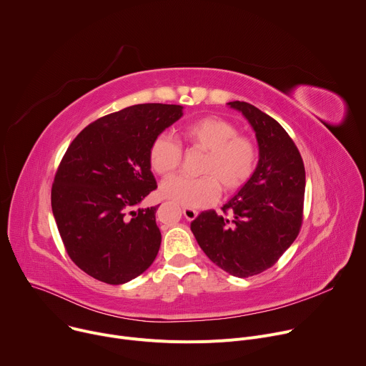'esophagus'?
<instances>
[{
	"instance_id": "34e87169",
	"label": "esophagus",
	"mask_w": 366,
	"mask_h": 366,
	"mask_svg": "<svg viewBox=\"0 0 366 366\" xmlns=\"http://www.w3.org/2000/svg\"><path fill=\"white\" fill-rule=\"evenodd\" d=\"M182 213H184V216H185V219L187 220H195L197 219V216H198V212L197 210H194V208H191V207H184L182 208Z\"/></svg>"
}]
</instances>
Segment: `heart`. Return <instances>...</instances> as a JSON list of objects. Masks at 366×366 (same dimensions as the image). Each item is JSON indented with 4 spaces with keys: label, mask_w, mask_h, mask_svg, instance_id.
<instances>
[{
    "label": "heart",
    "mask_w": 366,
    "mask_h": 366,
    "mask_svg": "<svg viewBox=\"0 0 366 366\" xmlns=\"http://www.w3.org/2000/svg\"><path fill=\"white\" fill-rule=\"evenodd\" d=\"M182 140L192 149L207 152L199 174L201 178L177 175L161 185L164 198L184 207H205L217 201L220 187L226 192L242 188L253 175L257 164L254 142L237 134V127L216 116H207L185 124ZM182 159L181 146L168 136H158L149 149V164L154 174H174Z\"/></svg>",
    "instance_id": "1"
}]
</instances>
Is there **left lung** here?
I'll use <instances>...</instances> for the list:
<instances>
[{"label":"left lung","mask_w":366,"mask_h":366,"mask_svg":"<svg viewBox=\"0 0 366 366\" xmlns=\"http://www.w3.org/2000/svg\"><path fill=\"white\" fill-rule=\"evenodd\" d=\"M254 130L259 161L250 179L223 205L191 223L199 247L219 268L237 278L271 268L292 244L302 223L305 169L284 127L244 101L227 102Z\"/></svg>","instance_id":"left-lung-1"}]
</instances>
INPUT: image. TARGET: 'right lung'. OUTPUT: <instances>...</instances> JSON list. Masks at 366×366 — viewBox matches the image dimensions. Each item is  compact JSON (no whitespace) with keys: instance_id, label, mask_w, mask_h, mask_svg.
Masks as SVG:
<instances>
[{"instance_id":"obj_1","label":"right lung","mask_w":366,"mask_h":366,"mask_svg":"<svg viewBox=\"0 0 366 366\" xmlns=\"http://www.w3.org/2000/svg\"><path fill=\"white\" fill-rule=\"evenodd\" d=\"M182 106L137 104L86 126L69 144L51 185V212L74 264L112 285L143 274L161 247L149 149L182 117Z\"/></svg>"}]
</instances>
